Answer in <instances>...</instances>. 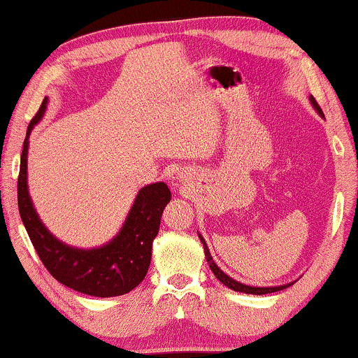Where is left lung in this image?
Here are the masks:
<instances>
[{"label": "left lung", "instance_id": "obj_1", "mask_svg": "<svg viewBox=\"0 0 358 358\" xmlns=\"http://www.w3.org/2000/svg\"><path fill=\"white\" fill-rule=\"evenodd\" d=\"M310 101L313 103L315 110H317V111L320 113V115L323 116V111H321V108L318 106V103L315 101V98H313V96L310 98ZM200 241L203 242V247H205V258H206V262H208L210 269H211V271L215 273V276H216L217 279H220V281H221L222 284H224V286H227V287H229V289H232V291L243 292V294H255V295H262V294H271V292L282 291V289H286V287H289V286H292V282H291V284H284V286H278V287H252V286H245V284H241V282H237V281H234V279H232V278L227 276L226 273H222L221 269L215 265L213 258H211V255H210V250H208V247H206L205 241L201 239V236H200Z\"/></svg>", "mask_w": 358, "mask_h": 358}]
</instances>
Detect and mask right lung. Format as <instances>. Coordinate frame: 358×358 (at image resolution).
<instances>
[{
  "label": "right lung",
  "mask_w": 358,
  "mask_h": 358,
  "mask_svg": "<svg viewBox=\"0 0 358 358\" xmlns=\"http://www.w3.org/2000/svg\"><path fill=\"white\" fill-rule=\"evenodd\" d=\"M46 103L48 98L27 127L17 179L19 213L32 245L51 276L77 292L93 297H116L131 292L148 271L152 243L159 231L164 206L171 200L168 185L155 182L141 189L122 229L106 245L84 250L59 242L41 224L27 190L29 136L43 116Z\"/></svg>",
  "instance_id": "right-lung-1"
}]
</instances>
